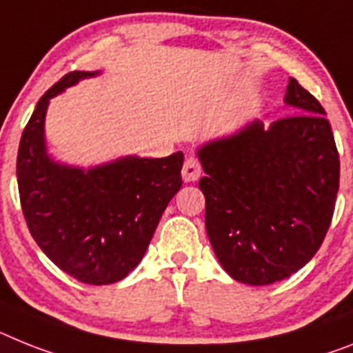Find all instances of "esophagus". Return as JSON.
<instances>
[{
  "label": "esophagus",
  "instance_id": "esophagus-1",
  "mask_svg": "<svg viewBox=\"0 0 353 353\" xmlns=\"http://www.w3.org/2000/svg\"><path fill=\"white\" fill-rule=\"evenodd\" d=\"M203 174V168H201V163L197 161L195 158H186L185 165H183V170H181V176L186 183H194L197 181Z\"/></svg>",
  "mask_w": 353,
  "mask_h": 353
}]
</instances>
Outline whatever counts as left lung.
Returning a JSON list of instances; mask_svg holds the SVG:
<instances>
[{"instance_id": "left-lung-1", "label": "left lung", "mask_w": 353, "mask_h": 353, "mask_svg": "<svg viewBox=\"0 0 353 353\" xmlns=\"http://www.w3.org/2000/svg\"><path fill=\"white\" fill-rule=\"evenodd\" d=\"M296 114L263 129L254 120L197 150L206 232L236 282L269 285L318 253L336 208L339 152L321 103L289 81Z\"/></svg>"}]
</instances>
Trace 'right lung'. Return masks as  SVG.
I'll list each match as a JSON object with an SVG mask.
<instances>
[{
	"instance_id": "obj_1",
	"label": "right lung",
	"mask_w": 353,
	"mask_h": 353,
	"mask_svg": "<svg viewBox=\"0 0 353 353\" xmlns=\"http://www.w3.org/2000/svg\"><path fill=\"white\" fill-rule=\"evenodd\" d=\"M99 71H71L35 105L17 150V186L26 226L57 268L90 285L125 278L143 259L170 199L181 188L183 152L127 156L82 170L46 154L50 99Z\"/></svg>"
}]
</instances>
